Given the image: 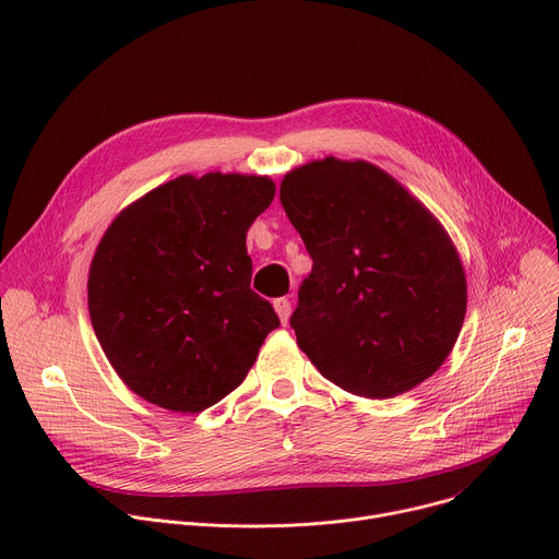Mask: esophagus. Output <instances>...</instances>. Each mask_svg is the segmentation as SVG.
Listing matches in <instances>:
<instances>
[{"label":"esophagus","instance_id":"esophagus-1","mask_svg":"<svg viewBox=\"0 0 559 559\" xmlns=\"http://www.w3.org/2000/svg\"><path fill=\"white\" fill-rule=\"evenodd\" d=\"M274 310H276V314H278V319L283 321V324H287L289 310H292L289 299H287V297H278V299H274Z\"/></svg>","mask_w":559,"mask_h":559}]
</instances>
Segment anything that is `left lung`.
I'll list each match as a JSON object with an SVG mask.
<instances>
[{"mask_svg": "<svg viewBox=\"0 0 559 559\" xmlns=\"http://www.w3.org/2000/svg\"><path fill=\"white\" fill-rule=\"evenodd\" d=\"M281 203L312 258L289 317L310 362L367 399L424 383L449 358L466 312L462 262L442 224L365 160L289 171Z\"/></svg>", "mask_w": 559, "mask_h": 559, "instance_id": "8db88e82", "label": "left lung"}]
</instances>
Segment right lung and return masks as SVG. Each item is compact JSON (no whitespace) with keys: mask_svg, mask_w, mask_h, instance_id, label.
Masks as SVG:
<instances>
[{"mask_svg":"<svg viewBox=\"0 0 559 559\" xmlns=\"http://www.w3.org/2000/svg\"><path fill=\"white\" fill-rule=\"evenodd\" d=\"M267 176H179L117 215L87 278L106 358L144 401L201 413L247 378L281 326L251 289L247 230L270 209Z\"/></svg>","mask_w":559,"mask_h":559,"instance_id":"right-lung-1","label":"right lung"}]
</instances>
